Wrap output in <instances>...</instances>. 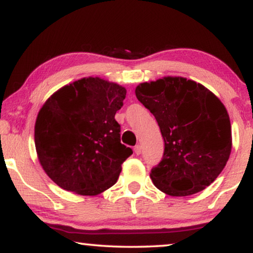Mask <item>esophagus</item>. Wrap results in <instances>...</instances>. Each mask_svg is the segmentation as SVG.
Masks as SVG:
<instances>
[{
	"mask_svg": "<svg viewBox=\"0 0 253 253\" xmlns=\"http://www.w3.org/2000/svg\"><path fill=\"white\" fill-rule=\"evenodd\" d=\"M134 151H135V154L136 155H141V152H142V147L140 144H136L134 147Z\"/></svg>",
	"mask_w": 253,
	"mask_h": 253,
	"instance_id": "esophagus-1",
	"label": "esophagus"
}]
</instances>
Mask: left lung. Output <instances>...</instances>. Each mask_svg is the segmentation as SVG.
Here are the masks:
<instances>
[{"instance_id":"8db88e82","label":"left lung","mask_w":253,"mask_h":253,"mask_svg":"<svg viewBox=\"0 0 253 253\" xmlns=\"http://www.w3.org/2000/svg\"><path fill=\"white\" fill-rule=\"evenodd\" d=\"M138 101L155 116L165 149L150 177L169 196L204 190L225 169L232 151V126L221 101L203 84L182 77L140 84Z\"/></svg>"}]
</instances>
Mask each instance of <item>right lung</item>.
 I'll use <instances>...</instances> for the list:
<instances>
[{
	"label": "right lung",
	"instance_id": "obj_1",
	"mask_svg": "<svg viewBox=\"0 0 253 253\" xmlns=\"http://www.w3.org/2000/svg\"><path fill=\"white\" fill-rule=\"evenodd\" d=\"M126 88L88 77L55 91L39 111L35 149L47 175L63 189L96 196L118 180L133 154L120 142L115 116Z\"/></svg>",
	"mask_w": 253,
	"mask_h": 253
}]
</instances>
